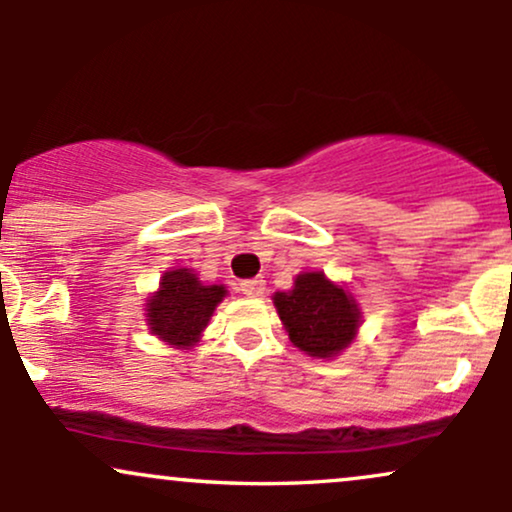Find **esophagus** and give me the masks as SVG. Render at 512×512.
Wrapping results in <instances>:
<instances>
[{
	"instance_id": "obj_1",
	"label": "esophagus",
	"mask_w": 512,
	"mask_h": 512,
	"mask_svg": "<svg viewBox=\"0 0 512 512\" xmlns=\"http://www.w3.org/2000/svg\"><path fill=\"white\" fill-rule=\"evenodd\" d=\"M240 291H243L245 296H250V298L260 296V293L264 291V279H260V276H257V279L240 281Z\"/></svg>"
}]
</instances>
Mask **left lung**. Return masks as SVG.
Returning a JSON list of instances; mask_svg holds the SVG:
<instances>
[{
	"instance_id": "obj_1",
	"label": "left lung",
	"mask_w": 512,
	"mask_h": 512,
	"mask_svg": "<svg viewBox=\"0 0 512 512\" xmlns=\"http://www.w3.org/2000/svg\"><path fill=\"white\" fill-rule=\"evenodd\" d=\"M274 305L291 342L305 354L320 358L346 349L361 322L354 298L320 272L296 276L293 291L276 293Z\"/></svg>"
}]
</instances>
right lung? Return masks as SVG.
I'll use <instances>...</instances> for the list:
<instances>
[{"label": "right lung", "instance_id": "obj_1", "mask_svg": "<svg viewBox=\"0 0 512 512\" xmlns=\"http://www.w3.org/2000/svg\"><path fill=\"white\" fill-rule=\"evenodd\" d=\"M223 296V286H204L190 269H173L163 274L161 289L146 303L151 332L173 346H192Z\"/></svg>", "mask_w": 512, "mask_h": 512}]
</instances>
